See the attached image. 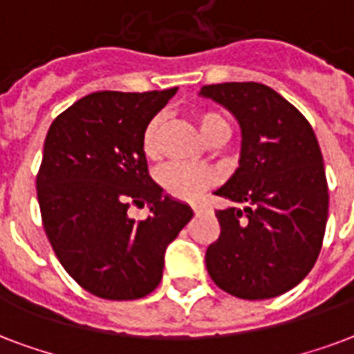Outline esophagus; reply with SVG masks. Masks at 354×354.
I'll return each mask as SVG.
<instances>
[{
  "mask_svg": "<svg viewBox=\"0 0 354 354\" xmlns=\"http://www.w3.org/2000/svg\"><path fill=\"white\" fill-rule=\"evenodd\" d=\"M190 207H192V210H194V212H199V210H201V205H199V203H192Z\"/></svg>",
  "mask_w": 354,
  "mask_h": 354,
  "instance_id": "34e87169",
  "label": "esophagus"
}]
</instances>
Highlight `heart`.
Returning <instances> with one entry per match:
<instances>
[{
  "label": "heart",
  "mask_w": 354,
  "mask_h": 354,
  "mask_svg": "<svg viewBox=\"0 0 354 354\" xmlns=\"http://www.w3.org/2000/svg\"><path fill=\"white\" fill-rule=\"evenodd\" d=\"M199 131L207 140H210L218 131L227 127V122L216 112H199L197 114ZM158 133H160V118H153L147 123L142 134V151L147 158H155L158 155ZM158 185L164 192L177 199H194L205 188L216 180V171L210 168H199L190 164L174 162L164 166L157 174Z\"/></svg>",
  "instance_id": "1"
}]
</instances>
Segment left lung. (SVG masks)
I'll return each mask as SVG.
<instances>
[{
	"mask_svg": "<svg viewBox=\"0 0 354 354\" xmlns=\"http://www.w3.org/2000/svg\"><path fill=\"white\" fill-rule=\"evenodd\" d=\"M199 95L225 106L242 131L236 171L214 194L245 207L216 210L221 232L205 254L208 275L240 299L277 297L322 251L328 188L316 134L266 84H207Z\"/></svg>",
	"mask_w": 354,
	"mask_h": 354,
	"instance_id": "obj_1",
	"label": "left lung"
}]
</instances>
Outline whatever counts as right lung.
<instances>
[{
  "mask_svg": "<svg viewBox=\"0 0 354 354\" xmlns=\"http://www.w3.org/2000/svg\"><path fill=\"white\" fill-rule=\"evenodd\" d=\"M177 92H94L55 118L37 194L44 231L68 275L112 301L140 299L162 279L164 254L192 208L147 174L142 134ZM150 205L146 221L129 204Z\"/></svg>",
  "mask_w": 354,
  "mask_h": 354,
  "instance_id": "1",
  "label": "right lung"
}]
</instances>
